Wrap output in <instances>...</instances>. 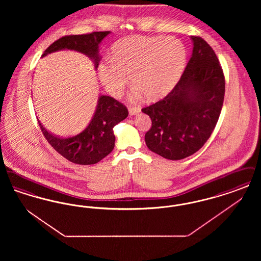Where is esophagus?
Instances as JSON below:
<instances>
[{"mask_svg":"<svg viewBox=\"0 0 261 261\" xmlns=\"http://www.w3.org/2000/svg\"><path fill=\"white\" fill-rule=\"evenodd\" d=\"M141 112V110L139 108H133V107H129V113L131 115H135Z\"/></svg>","mask_w":261,"mask_h":261,"instance_id":"obj_1","label":"esophagus"}]
</instances>
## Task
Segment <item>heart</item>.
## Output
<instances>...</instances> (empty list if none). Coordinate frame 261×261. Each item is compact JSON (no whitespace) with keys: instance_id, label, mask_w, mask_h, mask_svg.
Masks as SVG:
<instances>
[{"instance_id":"b5f03b06","label":"heart","mask_w":261,"mask_h":261,"mask_svg":"<svg viewBox=\"0 0 261 261\" xmlns=\"http://www.w3.org/2000/svg\"><path fill=\"white\" fill-rule=\"evenodd\" d=\"M186 59V48L179 39L128 36L112 46L110 60L99 63V78L115 97L122 94L130 77L134 97L143 94L150 100L161 99L180 79Z\"/></svg>"}]
</instances>
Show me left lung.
I'll list each match as a JSON object with an SVG mask.
<instances>
[{
  "mask_svg": "<svg viewBox=\"0 0 261 261\" xmlns=\"http://www.w3.org/2000/svg\"><path fill=\"white\" fill-rule=\"evenodd\" d=\"M193 53L173 90L142 112L151 119L145 135L151 151L178 161L198 151L210 139L223 106L225 77L214 50L191 36Z\"/></svg>",
  "mask_w": 261,
  "mask_h": 261,
  "instance_id": "obj_1",
  "label": "left lung"
}]
</instances>
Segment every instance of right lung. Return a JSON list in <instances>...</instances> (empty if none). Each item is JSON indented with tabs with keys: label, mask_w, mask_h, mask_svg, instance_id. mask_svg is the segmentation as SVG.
I'll return each instance as SVG.
<instances>
[{
	"label": "right lung",
	"mask_w": 261,
	"mask_h": 261,
	"mask_svg": "<svg viewBox=\"0 0 261 261\" xmlns=\"http://www.w3.org/2000/svg\"><path fill=\"white\" fill-rule=\"evenodd\" d=\"M110 31L92 32L83 35H67L60 38L49 46L42 57L61 50L80 51L94 60L96 68L99 61V45ZM128 116L123 103L110 96H100L95 114L84 131L68 138H60L50 134L39 122L41 131L50 146L64 159L76 164H95L114 148L115 136L113 127Z\"/></svg>",
	"instance_id": "add662e5"
}]
</instances>
